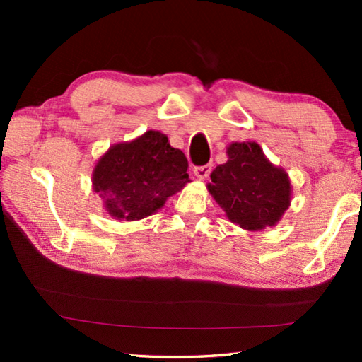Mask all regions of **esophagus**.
<instances>
[{
    "label": "esophagus",
    "instance_id": "obj_1",
    "mask_svg": "<svg viewBox=\"0 0 362 362\" xmlns=\"http://www.w3.org/2000/svg\"><path fill=\"white\" fill-rule=\"evenodd\" d=\"M211 170H212V164H204V166L194 168L193 173H194L196 177H198L199 180H204V179H207V177H209Z\"/></svg>",
    "mask_w": 362,
    "mask_h": 362
}]
</instances>
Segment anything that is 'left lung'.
<instances>
[{"instance_id": "left-lung-1", "label": "left lung", "mask_w": 362, "mask_h": 362, "mask_svg": "<svg viewBox=\"0 0 362 362\" xmlns=\"http://www.w3.org/2000/svg\"><path fill=\"white\" fill-rule=\"evenodd\" d=\"M228 161L211 174L207 192L230 222L247 231L274 226L289 209L292 185L283 168L269 163L255 142L226 146Z\"/></svg>"}]
</instances>
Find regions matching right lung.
<instances>
[{
    "mask_svg": "<svg viewBox=\"0 0 362 362\" xmlns=\"http://www.w3.org/2000/svg\"><path fill=\"white\" fill-rule=\"evenodd\" d=\"M188 161L166 134L146 131L110 146L95 163L93 189L115 220L134 222L151 216L187 185Z\"/></svg>",
    "mask_w": 362,
    "mask_h": 362,
    "instance_id": "1",
    "label": "right lung"
}]
</instances>
